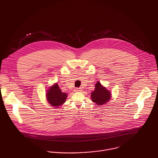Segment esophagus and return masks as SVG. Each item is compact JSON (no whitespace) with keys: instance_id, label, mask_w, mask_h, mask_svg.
<instances>
[{"instance_id":"esophagus-1","label":"esophagus","mask_w":158,"mask_h":158,"mask_svg":"<svg viewBox=\"0 0 158 158\" xmlns=\"http://www.w3.org/2000/svg\"><path fill=\"white\" fill-rule=\"evenodd\" d=\"M75 91H76V92H80V91H81V89L77 87V88L75 89Z\"/></svg>"}]
</instances>
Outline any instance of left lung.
<instances>
[{"label":"left lung","mask_w":158,"mask_h":158,"mask_svg":"<svg viewBox=\"0 0 158 158\" xmlns=\"http://www.w3.org/2000/svg\"><path fill=\"white\" fill-rule=\"evenodd\" d=\"M91 99L98 106H101L107 102L111 97L110 92L102 86L100 82L98 81L95 85L94 91L91 93Z\"/></svg>","instance_id":"1"}]
</instances>
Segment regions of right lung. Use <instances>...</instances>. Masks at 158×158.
I'll use <instances>...</instances> for the list:
<instances>
[{"instance_id": "add662e5", "label": "right lung", "mask_w": 158, "mask_h": 158, "mask_svg": "<svg viewBox=\"0 0 158 158\" xmlns=\"http://www.w3.org/2000/svg\"><path fill=\"white\" fill-rule=\"evenodd\" d=\"M47 91V100L52 106L58 107L63 104L67 97L66 93L62 92L57 83L51 86Z\"/></svg>"}]
</instances>
